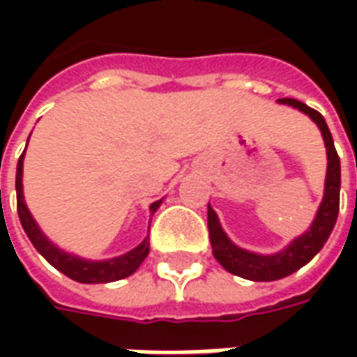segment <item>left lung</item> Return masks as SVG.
<instances>
[{
	"label": "left lung",
	"mask_w": 357,
	"mask_h": 357,
	"mask_svg": "<svg viewBox=\"0 0 357 357\" xmlns=\"http://www.w3.org/2000/svg\"><path fill=\"white\" fill-rule=\"evenodd\" d=\"M283 105H292L302 112H306L307 116L319 126L327 147V179H325V197L314 224L302 237L292 241L283 252L271 256H260L255 252H248L243 248L235 247L231 241L227 239V235L222 229V225L218 222V216L214 210L208 206V231L210 243H212V252L216 256V260L224 266L233 275L245 277L250 281H275L283 277L291 275L294 271H298L302 266H306L314 258L323 245L329 239L333 227L337 224L338 204H340V158L337 155V149L333 143L329 128L325 118L315 109H310L307 105L296 99H279Z\"/></svg>",
	"instance_id": "1"
}]
</instances>
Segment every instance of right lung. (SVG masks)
Wrapping results in <instances>:
<instances>
[{"instance_id": "right-lung-1", "label": "right lung", "mask_w": 357, "mask_h": 357, "mask_svg": "<svg viewBox=\"0 0 357 357\" xmlns=\"http://www.w3.org/2000/svg\"><path fill=\"white\" fill-rule=\"evenodd\" d=\"M22 158H24V153L20 155L19 164H17V212H19L22 229L26 231L28 239L32 241L36 250L53 268H57L61 273H65L66 277H70V279L78 281V283H110V281H118V279L132 275L133 271L139 268L141 262L147 258L149 237L141 243L139 247L130 250L128 255L110 258V260H105V262H89V260H82L78 256H70L63 252V250H59L40 231L34 218L30 216V212L26 208V202H24V197H22ZM160 202L162 201L153 202L151 204V212H155L160 206Z\"/></svg>"}]
</instances>
